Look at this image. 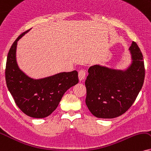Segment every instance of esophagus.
Masks as SVG:
<instances>
[{"mask_svg":"<svg viewBox=\"0 0 151 151\" xmlns=\"http://www.w3.org/2000/svg\"><path fill=\"white\" fill-rule=\"evenodd\" d=\"M85 76H86V70L85 69H81L78 72V77L80 81H83L85 79Z\"/></svg>","mask_w":151,"mask_h":151,"instance_id":"obj_1","label":"esophagus"}]
</instances>
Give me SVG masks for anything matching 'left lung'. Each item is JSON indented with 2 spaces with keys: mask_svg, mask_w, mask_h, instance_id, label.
Masks as SVG:
<instances>
[{
  "mask_svg": "<svg viewBox=\"0 0 151 151\" xmlns=\"http://www.w3.org/2000/svg\"><path fill=\"white\" fill-rule=\"evenodd\" d=\"M131 50L132 64L121 71L94 65L88 69L85 80V103L94 116L114 118L124 113L134 104L142 88L145 78L143 55L137 42Z\"/></svg>",
  "mask_w": 151,
  "mask_h": 151,
  "instance_id": "8db88e82",
  "label": "left lung"
}]
</instances>
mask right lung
<instances>
[{
  "label": "right lung",
  "instance_id": "right-lung-1",
  "mask_svg": "<svg viewBox=\"0 0 151 151\" xmlns=\"http://www.w3.org/2000/svg\"><path fill=\"white\" fill-rule=\"evenodd\" d=\"M28 31L19 36L9 50L5 81L14 102L22 112L32 118H43L57 109L64 93L78 83V76L76 70L40 80L25 75L17 64L16 48L18 40Z\"/></svg>",
  "mask_w": 151,
  "mask_h": 151
}]
</instances>
